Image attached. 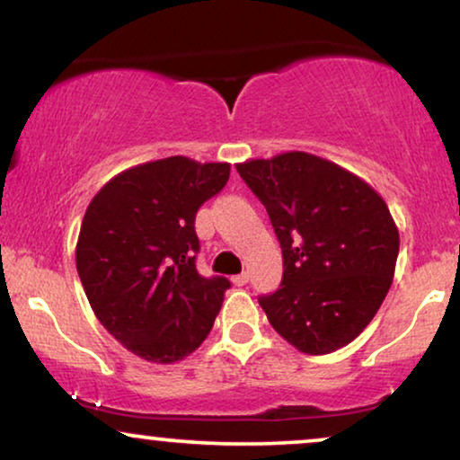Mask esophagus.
Returning <instances> with one entry per match:
<instances>
[{
  "mask_svg": "<svg viewBox=\"0 0 460 460\" xmlns=\"http://www.w3.org/2000/svg\"><path fill=\"white\" fill-rule=\"evenodd\" d=\"M232 282H234L236 287H243V285H247V282H249V274H247V272H243V274H236V276H232Z\"/></svg>",
  "mask_w": 460,
  "mask_h": 460,
  "instance_id": "obj_1",
  "label": "esophagus"
}]
</instances>
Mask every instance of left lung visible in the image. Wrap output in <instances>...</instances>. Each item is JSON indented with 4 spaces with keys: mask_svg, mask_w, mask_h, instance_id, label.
Segmentation results:
<instances>
[{
    "mask_svg": "<svg viewBox=\"0 0 460 460\" xmlns=\"http://www.w3.org/2000/svg\"><path fill=\"white\" fill-rule=\"evenodd\" d=\"M282 249V282L260 305L282 339L310 356L360 335L392 287L400 234L367 181L307 153L238 163Z\"/></svg>",
    "mask_w": 460,
    "mask_h": 460,
    "instance_id": "1",
    "label": "left lung"
}]
</instances>
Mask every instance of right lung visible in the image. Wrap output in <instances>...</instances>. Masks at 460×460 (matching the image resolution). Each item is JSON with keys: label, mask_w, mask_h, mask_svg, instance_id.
Listing matches in <instances>:
<instances>
[{"label": "right lung", "mask_w": 460, "mask_h": 460, "mask_svg": "<svg viewBox=\"0 0 460 460\" xmlns=\"http://www.w3.org/2000/svg\"><path fill=\"white\" fill-rule=\"evenodd\" d=\"M228 178V163L167 156L115 175L87 207L75 251L81 285L131 354L172 364L209 335L230 280L199 274L194 219Z\"/></svg>", "instance_id": "right-lung-1"}]
</instances>
